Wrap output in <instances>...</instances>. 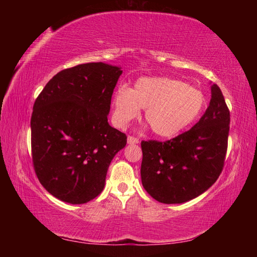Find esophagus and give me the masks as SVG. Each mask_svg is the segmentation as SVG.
Listing matches in <instances>:
<instances>
[{"label": "esophagus", "mask_w": 257, "mask_h": 257, "mask_svg": "<svg viewBox=\"0 0 257 257\" xmlns=\"http://www.w3.org/2000/svg\"><path fill=\"white\" fill-rule=\"evenodd\" d=\"M139 139L135 136H128V144H137Z\"/></svg>", "instance_id": "esophagus-1"}]
</instances>
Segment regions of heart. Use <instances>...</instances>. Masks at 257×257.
Wrapping results in <instances>:
<instances>
[{
    "instance_id": "1",
    "label": "heart",
    "mask_w": 257,
    "mask_h": 257,
    "mask_svg": "<svg viewBox=\"0 0 257 257\" xmlns=\"http://www.w3.org/2000/svg\"><path fill=\"white\" fill-rule=\"evenodd\" d=\"M113 120L122 128L145 108V120L155 135L172 137L196 120L206 105L201 90L169 77H144L114 95Z\"/></svg>"
}]
</instances>
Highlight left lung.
<instances>
[{
    "label": "left lung",
    "mask_w": 257,
    "mask_h": 257,
    "mask_svg": "<svg viewBox=\"0 0 257 257\" xmlns=\"http://www.w3.org/2000/svg\"><path fill=\"white\" fill-rule=\"evenodd\" d=\"M230 111L216 84L207 110L193 128L165 142L143 141L142 182L158 202L178 204L199 196L223 170Z\"/></svg>",
    "instance_id": "obj_1"
}]
</instances>
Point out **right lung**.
<instances>
[{"mask_svg":"<svg viewBox=\"0 0 257 257\" xmlns=\"http://www.w3.org/2000/svg\"><path fill=\"white\" fill-rule=\"evenodd\" d=\"M122 71L102 62L64 69L34 103L32 158L43 187L60 201L84 204L102 193L112 159L127 144L107 122Z\"/></svg>","mask_w":257,"mask_h":257,"instance_id":"1","label":"right lung"}]
</instances>
